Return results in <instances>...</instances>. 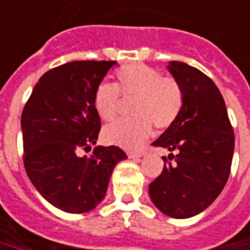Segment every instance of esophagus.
Instances as JSON below:
<instances>
[{
  "label": "esophagus",
  "mask_w": 250,
  "mask_h": 250,
  "mask_svg": "<svg viewBox=\"0 0 250 250\" xmlns=\"http://www.w3.org/2000/svg\"><path fill=\"white\" fill-rule=\"evenodd\" d=\"M127 155H128L129 159H140V157L144 156V152H138V153H135V152H128Z\"/></svg>",
  "instance_id": "esophagus-1"
}]
</instances>
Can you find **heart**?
Segmentation results:
<instances>
[{
  "instance_id": "1",
  "label": "heart",
  "mask_w": 250,
  "mask_h": 250,
  "mask_svg": "<svg viewBox=\"0 0 250 250\" xmlns=\"http://www.w3.org/2000/svg\"><path fill=\"white\" fill-rule=\"evenodd\" d=\"M117 85L100 83L93 102L101 119L112 122L119 114L122 97L135 100L131 119L107 125L104 139L108 144L125 149H136L149 138L152 125L156 128H169L184 107V90L173 77H163L159 70L144 64L123 66L117 72Z\"/></svg>"
}]
</instances>
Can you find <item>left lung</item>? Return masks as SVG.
<instances>
[{"label": "left lung", "mask_w": 250, "mask_h": 250, "mask_svg": "<svg viewBox=\"0 0 250 250\" xmlns=\"http://www.w3.org/2000/svg\"><path fill=\"white\" fill-rule=\"evenodd\" d=\"M167 69L184 90V107L155 146L170 153L149 185L153 205L176 219L191 218L219 197L231 173L235 135L222 93L194 66L170 62Z\"/></svg>", "instance_id": "8db88e82"}]
</instances>
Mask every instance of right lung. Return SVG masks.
I'll use <instances>...</instances> for the list:
<instances>
[{"mask_svg": "<svg viewBox=\"0 0 250 250\" xmlns=\"http://www.w3.org/2000/svg\"><path fill=\"white\" fill-rule=\"evenodd\" d=\"M115 62H70L45 72L24 104L23 164L41 195L56 208L83 214L100 205L114 167L127 159L119 146H95L101 118L93 97Z\"/></svg>", "mask_w": 250, "mask_h": 250, "instance_id": "right-lung-1", "label": "right lung"}]
</instances>
